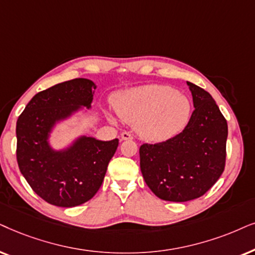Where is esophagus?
Instances as JSON below:
<instances>
[{
  "mask_svg": "<svg viewBox=\"0 0 255 255\" xmlns=\"http://www.w3.org/2000/svg\"><path fill=\"white\" fill-rule=\"evenodd\" d=\"M121 140H133V136H131V134L127 133V131H124V133H121Z\"/></svg>",
  "mask_w": 255,
  "mask_h": 255,
  "instance_id": "1",
  "label": "esophagus"
}]
</instances>
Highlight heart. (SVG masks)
<instances>
[{"label":"heart","instance_id":"heart-1","mask_svg":"<svg viewBox=\"0 0 255 255\" xmlns=\"http://www.w3.org/2000/svg\"><path fill=\"white\" fill-rule=\"evenodd\" d=\"M118 117L133 125L148 142H164L181 133L191 114L188 97L164 85H143L122 91L113 98Z\"/></svg>","mask_w":255,"mask_h":255}]
</instances>
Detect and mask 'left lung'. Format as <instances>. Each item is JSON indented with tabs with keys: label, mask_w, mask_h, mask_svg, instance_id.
Segmentation results:
<instances>
[{
	"label": "left lung",
	"mask_w": 255,
	"mask_h": 255,
	"mask_svg": "<svg viewBox=\"0 0 255 255\" xmlns=\"http://www.w3.org/2000/svg\"><path fill=\"white\" fill-rule=\"evenodd\" d=\"M191 118L170 140L140 147V167L149 189L163 201L188 202L204 195L225 167L227 122L211 94L186 81Z\"/></svg>",
	"instance_id": "1"
}]
</instances>
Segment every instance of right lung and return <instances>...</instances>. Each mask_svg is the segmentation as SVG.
I'll use <instances>...</instances> for the list:
<instances>
[{
  "mask_svg": "<svg viewBox=\"0 0 255 255\" xmlns=\"http://www.w3.org/2000/svg\"><path fill=\"white\" fill-rule=\"evenodd\" d=\"M97 85L85 78L64 81L37 93L16 124L17 162L33 191L60 208L90 201L98 192L119 140L81 135L54 149L50 137L57 125L91 110Z\"/></svg>",
  "mask_w": 255,
  "mask_h": 255,
  "instance_id": "right-lung-1",
  "label": "right lung"
}]
</instances>
